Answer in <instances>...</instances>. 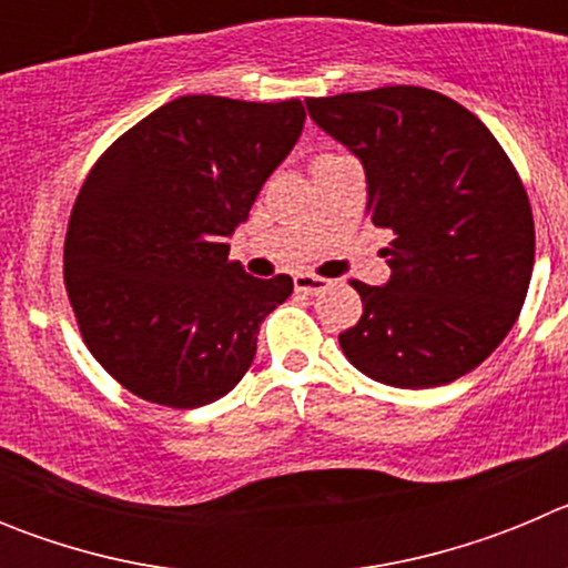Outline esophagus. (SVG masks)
Instances as JSON below:
<instances>
[{"label":"esophagus","mask_w":568,"mask_h":568,"mask_svg":"<svg viewBox=\"0 0 568 568\" xmlns=\"http://www.w3.org/2000/svg\"><path fill=\"white\" fill-rule=\"evenodd\" d=\"M293 281H295V293H304V295H318L329 287V278H321V275H313V273H298Z\"/></svg>","instance_id":"esophagus-1"}]
</instances>
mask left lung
Wrapping results in <instances>:
<instances>
[{"instance_id": "left-lung-1", "label": "left lung", "mask_w": 568, "mask_h": 568, "mask_svg": "<svg viewBox=\"0 0 568 568\" xmlns=\"http://www.w3.org/2000/svg\"><path fill=\"white\" fill-rule=\"evenodd\" d=\"M366 173V213L393 230L386 287L353 281L364 313L338 335L355 369L404 389L471 373L518 321L535 222L518 170L478 115L415 84L307 99Z\"/></svg>"}]
</instances>
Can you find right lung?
<instances>
[{"mask_svg":"<svg viewBox=\"0 0 568 568\" xmlns=\"http://www.w3.org/2000/svg\"><path fill=\"white\" fill-rule=\"evenodd\" d=\"M304 115L298 99L179 97L90 168L64 235V290L88 349L128 393L193 409L250 369L293 278H250L227 239Z\"/></svg>","mask_w":568,"mask_h":568,"instance_id":"add662e5","label":"right lung"}]
</instances>
